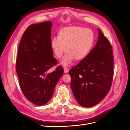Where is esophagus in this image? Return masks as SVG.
Listing matches in <instances>:
<instances>
[{"label":"esophagus","mask_w":130,"mask_h":130,"mask_svg":"<svg viewBox=\"0 0 130 130\" xmlns=\"http://www.w3.org/2000/svg\"><path fill=\"white\" fill-rule=\"evenodd\" d=\"M64 71L65 73H67L69 71V69L67 68L64 67Z\"/></svg>","instance_id":"obj_1"}]
</instances>
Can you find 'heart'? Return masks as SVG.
<instances>
[{
    "mask_svg": "<svg viewBox=\"0 0 130 130\" xmlns=\"http://www.w3.org/2000/svg\"><path fill=\"white\" fill-rule=\"evenodd\" d=\"M94 35L90 29L81 27H68L61 29L59 35L52 39L51 46L53 53L60 58L65 51H68L60 61L63 66L71 64L76 59L82 60L89 53L94 42Z\"/></svg>",
    "mask_w": 130,
    "mask_h": 130,
    "instance_id": "obj_1",
    "label": "heart"
}]
</instances>
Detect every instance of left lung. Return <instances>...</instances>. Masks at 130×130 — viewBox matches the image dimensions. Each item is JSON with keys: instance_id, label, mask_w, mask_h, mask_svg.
Here are the masks:
<instances>
[{"instance_id": "obj_1", "label": "left lung", "mask_w": 130, "mask_h": 130, "mask_svg": "<svg viewBox=\"0 0 130 130\" xmlns=\"http://www.w3.org/2000/svg\"><path fill=\"white\" fill-rule=\"evenodd\" d=\"M98 32L95 47L69 71L73 95L80 105L87 108L97 105L108 94L114 74L112 47L99 29Z\"/></svg>"}]
</instances>
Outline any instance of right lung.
<instances>
[{
  "label": "right lung",
  "mask_w": 130,
  "mask_h": 130,
  "mask_svg": "<svg viewBox=\"0 0 130 130\" xmlns=\"http://www.w3.org/2000/svg\"><path fill=\"white\" fill-rule=\"evenodd\" d=\"M52 26L50 21L29 26L18 50L16 70L20 88L25 97L37 106L50 101L64 73L61 66L47 72L57 64L51 46Z\"/></svg>",
  "instance_id": "add662e5"
}]
</instances>
